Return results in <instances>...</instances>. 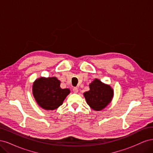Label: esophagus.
<instances>
[{"label":"esophagus","instance_id":"34e87169","mask_svg":"<svg viewBox=\"0 0 153 153\" xmlns=\"http://www.w3.org/2000/svg\"><path fill=\"white\" fill-rule=\"evenodd\" d=\"M73 91L74 92H75V93H77L78 91V88H77V87H73Z\"/></svg>","mask_w":153,"mask_h":153}]
</instances>
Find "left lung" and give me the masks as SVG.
I'll return each mask as SVG.
<instances>
[{"label":"left lung","mask_w":153,"mask_h":153,"mask_svg":"<svg viewBox=\"0 0 153 153\" xmlns=\"http://www.w3.org/2000/svg\"><path fill=\"white\" fill-rule=\"evenodd\" d=\"M89 87L90 90L84 94L87 104L94 110H101L105 108L112 98L113 89L98 79H94Z\"/></svg>","instance_id":"1"}]
</instances>
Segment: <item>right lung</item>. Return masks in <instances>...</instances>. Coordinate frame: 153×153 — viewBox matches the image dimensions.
Wrapping results in <instances>:
<instances>
[{
	"mask_svg": "<svg viewBox=\"0 0 153 153\" xmlns=\"http://www.w3.org/2000/svg\"><path fill=\"white\" fill-rule=\"evenodd\" d=\"M57 78H40L33 84L32 92L38 105L46 110H54L61 106L69 94L68 89H61Z\"/></svg>",
	"mask_w": 153,
	"mask_h": 153,
	"instance_id": "1",
	"label": "right lung"
}]
</instances>
